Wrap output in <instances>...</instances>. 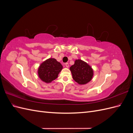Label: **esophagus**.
<instances>
[{"label": "esophagus", "instance_id": "esophagus-1", "mask_svg": "<svg viewBox=\"0 0 133 133\" xmlns=\"http://www.w3.org/2000/svg\"><path fill=\"white\" fill-rule=\"evenodd\" d=\"M65 65V66H66V68H68V67H69V63H66Z\"/></svg>", "mask_w": 133, "mask_h": 133}]
</instances>
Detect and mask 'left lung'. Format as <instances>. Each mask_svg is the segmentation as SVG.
I'll return each mask as SVG.
<instances>
[{"mask_svg": "<svg viewBox=\"0 0 133 133\" xmlns=\"http://www.w3.org/2000/svg\"><path fill=\"white\" fill-rule=\"evenodd\" d=\"M73 78L79 84H86L93 76V70L86 62L80 59L76 60L70 68Z\"/></svg>", "mask_w": 133, "mask_h": 133, "instance_id": "obj_1", "label": "left lung"}]
</instances>
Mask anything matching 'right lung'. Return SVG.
Wrapping results in <instances>:
<instances>
[{"mask_svg":"<svg viewBox=\"0 0 133 133\" xmlns=\"http://www.w3.org/2000/svg\"><path fill=\"white\" fill-rule=\"evenodd\" d=\"M63 66L57 60L49 58L42 63L38 68V75L42 81L46 83H51L58 78Z\"/></svg>","mask_w":133,"mask_h":133,"instance_id":"obj_1","label":"right lung"}]
</instances>
